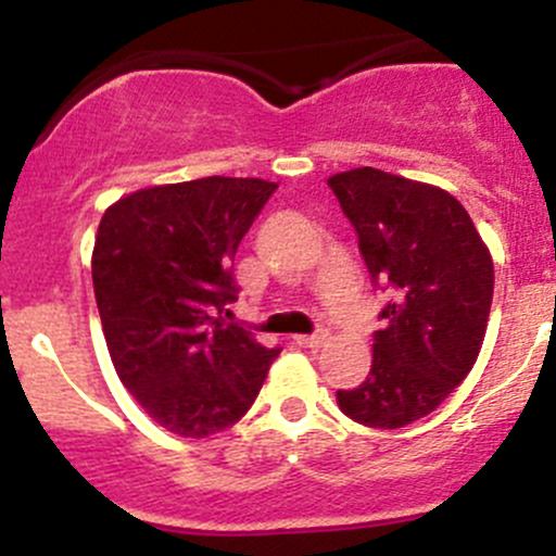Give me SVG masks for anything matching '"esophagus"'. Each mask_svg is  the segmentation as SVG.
Wrapping results in <instances>:
<instances>
[{"label": "esophagus", "instance_id": "34e87169", "mask_svg": "<svg viewBox=\"0 0 556 556\" xmlns=\"http://www.w3.org/2000/svg\"><path fill=\"white\" fill-rule=\"evenodd\" d=\"M293 341L299 346H309V350H317V346H323L325 341H328V330H317V333H312V336H295Z\"/></svg>", "mask_w": 556, "mask_h": 556}]
</instances>
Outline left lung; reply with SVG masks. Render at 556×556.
Masks as SVG:
<instances>
[{"instance_id":"1","label":"left lung","mask_w":556,"mask_h":556,"mask_svg":"<svg viewBox=\"0 0 556 556\" xmlns=\"http://www.w3.org/2000/svg\"><path fill=\"white\" fill-rule=\"evenodd\" d=\"M328 185L355 226L368 274L390 290L371 371L336 401L366 428H406L435 412L479 357L492 255L465 206L435 185L371 166L333 174Z\"/></svg>"}]
</instances>
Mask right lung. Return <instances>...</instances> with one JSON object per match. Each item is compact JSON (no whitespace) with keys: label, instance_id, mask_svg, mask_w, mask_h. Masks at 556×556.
I'll list each match as a JSON object with an SVG mask.
<instances>
[{"label":"right lung","instance_id":"add662e5","mask_svg":"<svg viewBox=\"0 0 556 556\" xmlns=\"http://www.w3.org/2000/svg\"><path fill=\"white\" fill-rule=\"evenodd\" d=\"M274 190L257 177L153 185L99 223L91 274L112 366L174 435L237 425L279 355L220 317L237 301V247Z\"/></svg>","mask_w":556,"mask_h":556}]
</instances>
